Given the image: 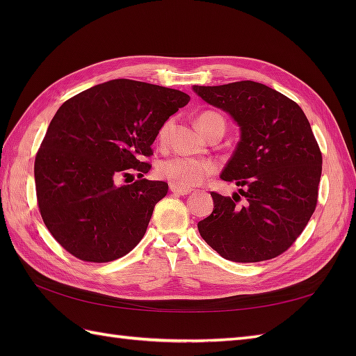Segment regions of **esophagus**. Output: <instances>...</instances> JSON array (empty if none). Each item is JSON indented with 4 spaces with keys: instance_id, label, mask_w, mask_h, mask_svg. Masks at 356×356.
I'll list each match as a JSON object with an SVG mask.
<instances>
[{
    "instance_id": "34e87169",
    "label": "esophagus",
    "mask_w": 356,
    "mask_h": 356,
    "mask_svg": "<svg viewBox=\"0 0 356 356\" xmlns=\"http://www.w3.org/2000/svg\"><path fill=\"white\" fill-rule=\"evenodd\" d=\"M170 191L172 194H176V195H188L191 193L190 190H185V188H179V186H174V185H170Z\"/></svg>"
}]
</instances>
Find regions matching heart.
Returning a JSON list of instances; mask_svg holds the SVG:
<instances>
[{"instance_id": "1", "label": "heart", "mask_w": 356, "mask_h": 356, "mask_svg": "<svg viewBox=\"0 0 356 356\" xmlns=\"http://www.w3.org/2000/svg\"><path fill=\"white\" fill-rule=\"evenodd\" d=\"M197 124L200 130L208 134L214 127H220L225 130V120L216 111H203L197 118ZM171 131V120L165 122L157 131V139L161 143H165ZM217 163L211 159H199L190 156H170L159 161L156 171L157 176L179 188H193L202 184L207 177L213 176L217 171Z\"/></svg>"}]
</instances>
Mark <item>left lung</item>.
Returning a JSON list of instances; mask_svg holds the SVG:
<instances>
[{"label":"left lung","mask_w":356,"mask_h":356,"mask_svg":"<svg viewBox=\"0 0 356 356\" xmlns=\"http://www.w3.org/2000/svg\"><path fill=\"white\" fill-rule=\"evenodd\" d=\"M194 92L228 111L241 130L220 176L240 194L211 193L214 209L197 223L200 236L226 260L275 259L303 232L318 202L323 157L311 124L297 102L260 82L194 86Z\"/></svg>","instance_id":"left-lung-1"}]
</instances>
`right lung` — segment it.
Instances as JSON below:
<instances>
[{
  "label": "right lung",
  "instance_id": "obj_1",
  "mask_svg": "<svg viewBox=\"0 0 356 356\" xmlns=\"http://www.w3.org/2000/svg\"><path fill=\"white\" fill-rule=\"evenodd\" d=\"M190 102L179 90L113 79L65 101L35 157L36 200L44 225L67 252L107 263L142 240L168 184L140 179L165 120ZM138 172L119 187L115 179Z\"/></svg>",
  "mask_w": 356,
  "mask_h": 356
}]
</instances>
